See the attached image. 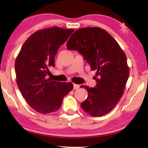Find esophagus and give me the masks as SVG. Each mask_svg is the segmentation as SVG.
<instances>
[{
  "label": "esophagus",
  "mask_w": 148,
  "mask_h": 148,
  "mask_svg": "<svg viewBox=\"0 0 148 148\" xmlns=\"http://www.w3.org/2000/svg\"><path fill=\"white\" fill-rule=\"evenodd\" d=\"M79 87H80V85L79 84H74V90H76V89L79 88Z\"/></svg>",
  "instance_id": "obj_1"
}]
</instances>
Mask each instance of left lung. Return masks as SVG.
<instances>
[{
  "label": "left lung",
  "instance_id": "8db88e82",
  "mask_svg": "<svg viewBox=\"0 0 148 148\" xmlns=\"http://www.w3.org/2000/svg\"><path fill=\"white\" fill-rule=\"evenodd\" d=\"M67 48L76 50L96 70L95 88L82 85L88 91L81 107L92 116L109 113L121 99L130 75L125 53L107 31L100 27L76 30L67 42Z\"/></svg>",
  "mask_w": 148,
  "mask_h": 148
}]
</instances>
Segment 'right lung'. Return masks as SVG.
Returning <instances> with one entry per match:
<instances>
[{"instance_id": "right-lung-1", "label": "right lung", "mask_w": 148, "mask_h": 148, "mask_svg": "<svg viewBox=\"0 0 148 148\" xmlns=\"http://www.w3.org/2000/svg\"><path fill=\"white\" fill-rule=\"evenodd\" d=\"M74 29L58 27L37 31L28 37L16 58L14 68L18 88L35 111L48 114L58 111L64 97L73 88L71 82L47 79L54 58Z\"/></svg>"}]
</instances>
